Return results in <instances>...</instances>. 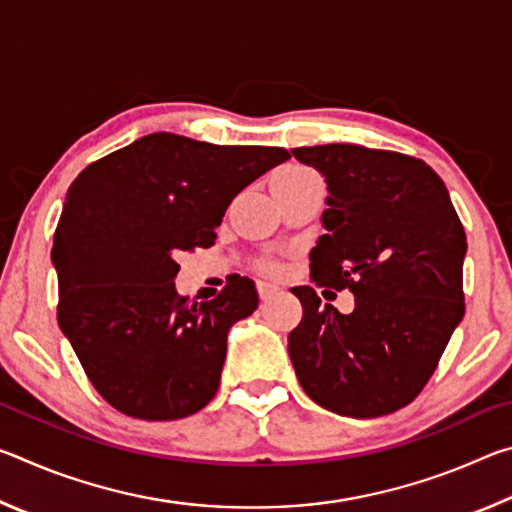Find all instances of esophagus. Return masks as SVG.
I'll use <instances>...</instances> for the list:
<instances>
[{"label":"esophagus","mask_w":512,"mask_h":512,"mask_svg":"<svg viewBox=\"0 0 512 512\" xmlns=\"http://www.w3.org/2000/svg\"><path fill=\"white\" fill-rule=\"evenodd\" d=\"M257 293H259V298H262V300H268L271 296H275L277 287L271 282H257Z\"/></svg>","instance_id":"34e87169"}]
</instances>
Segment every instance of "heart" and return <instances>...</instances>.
Segmentation results:
<instances>
[{"mask_svg": "<svg viewBox=\"0 0 512 512\" xmlns=\"http://www.w3.org/2000/svg\"><path fill=\"white\" fill-rule=\"evenodd\" d=\"M309 176H314V173H311L309 169H302V167H284V169H280L273 176V180H284V183H287V180H300V178H309ZM264 268V271H268V273H275L277 271V262L275 259H271V257H266V259H262V264H259Z\"/></svg>", "mask_w": 512, "mask_h": 512, "instance_id": "b5f03b06", "label": "heart"}]
</instances>
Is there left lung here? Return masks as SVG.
<instances>
[{
    "label": "left lung",
    "mask_w": 512,
    "mask_h": 512,
    "mask_svg": "<svg viewBox=\"0 0 512 512\" xmlns=\"http://www.w3.org/2000/svg\"><path fill=\"white\" fill-rule=\"evenodd\" d=\"M325 178V235L311 248L318 287L348 289L354 309L293 287L289 334L300 386L323 409L379 418L415 400L463 320L465 230L429 164L357 144L291 149Z\"/></svg>",
    "instance_id": "8db88e82"
}]
</instances>
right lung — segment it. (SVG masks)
Instances as JSON below:
<instances>
[{
    "mask_svg": "<svg viewBox=\"0 0 512 512\" xmlns=\"http://www.w3.org/2000/svg\"><path fill=\"white\" fill-rule=\"evenodd\" d=\"M287 160L277 146L151 133L69 185L51 248L58 325L117 411L178 420L212 400L230 327L259 296L235 275L214 300L187 302L176 255L212 246L232 198Z\"/></svg>",
    "mask_w": 512,
    "mask_h": 512,
    "instance_id": "1",
    "label": "right lung"
}]
</instances>
